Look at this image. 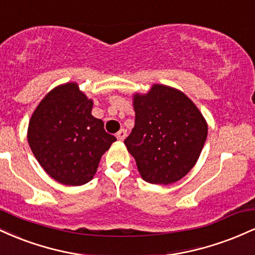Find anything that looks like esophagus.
<instances>
[{
    "instance_id": "34e87169",
    "label": "esophagus",
    "mask_w": 255,
    "mask_h": 255,
    "mask_svg": "<svg viewBox=\"0 0 255 255\" xmlns=\"http://www.w3.org/2000/svg\"><path fill=\"white\" fill-rule=\"evenodd\" d=\"M116 136H118V139L120 140V141H124L125 137L127 136V130H126V129L119 130L118 134H116Z\"/></svg>"
}]
</instances>
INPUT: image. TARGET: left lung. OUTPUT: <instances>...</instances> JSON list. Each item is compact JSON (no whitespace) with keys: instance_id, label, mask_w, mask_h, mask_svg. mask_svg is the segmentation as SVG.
<instances>
[{"instance_id":"left-lung-1","label":"left lung","mask_w":255,"mask_h":255,"mask_svg":"<svg viewBox=\"0 0 255 255\" xmlns=\"http://www.w3.org/2000/svg\"><path fill=\"white\" fill-rule=\"evenodd\" d=\"M135 125L126 137L127 150L146 182L170 184L197 163L207 136V124L183 92L156 84L134 95Z\"/></svg>"}]
</instances>
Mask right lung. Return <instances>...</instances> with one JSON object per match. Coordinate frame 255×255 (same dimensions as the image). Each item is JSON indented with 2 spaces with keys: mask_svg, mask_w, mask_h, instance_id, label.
Listing matches in <instances>:
<instances>
[{
  "mask_svg": "<svg viewBox=\"0 0 255 255\" xmlns=\"http://www.w3.org/2000/svg\"><path fill=\"white\" fill-rule=\"evenodd\" d=\"M93 102L68 83L51 90L32 114L27 140L40 166L57 182L81 186L95 176L116 137L93 118Z\"/></svg>",
  "mask_w": 255,
  "mask_h": 255,
  "instance_id": "add662e5",
  "label": "right lung"
}]
</instances>
